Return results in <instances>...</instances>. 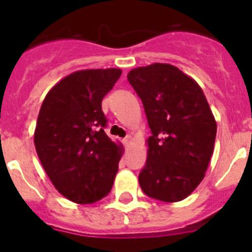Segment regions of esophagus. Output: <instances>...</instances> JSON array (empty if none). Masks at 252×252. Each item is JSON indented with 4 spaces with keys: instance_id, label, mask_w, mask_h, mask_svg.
<instances>
[{
    "instance_id": "34e87169",
    "label": "esophagus",
    "mask_w": 252,
    "mask_h": 252,
    "mask_svg": "<svg viewBox=\"0 0 252 252\" xmlns=\"http://www.w3.org/2000/svg\"><path fill=\"white\" fill-rule=\"evenodd\" d=\"M123 144H124V146L128 147L129 145L131 144V136H130V135H126V138L123 139Z\"/></svg>"
}]
</instances>
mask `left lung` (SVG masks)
I'll return each mask as SVG.
<instances>
[{
  "label": "left lung",
  "mask_w": 252,
  "mask_h": 252,
  "mask_svg": "<svg viewBox=\"0 0 252 252\" xmlns=\"http://www.w3.org/2000/svg\"><path fill=\"white\" fill-rule=\"evenodd\" d=\"M126 77L152 133L139 184L152 199L182 201L202 182L215 147L217 123L204 91L168 63L134 68Z\"/></svg>",
  "instance_id": "8db88e82"
}]
</instances>
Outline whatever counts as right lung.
Wrapping results in <instances>:
<instances>
[{"mask_svg":"<svg viewBox=\"0 0 252 252\" xmlns=\"http://www.w3.org/2000/svg\"><path fill=\"white\" fill-rule=\"evenodd\" d=\"M122 74L118 68L84 69L47 93L34 133L45 172L60 194L75 204L107 196L124 149L103 130L101 102Z\"/></svg>","mask_w":252,"mask_h":252,"instance_id":"add662e5","label":"right lung"}]
</instances>
